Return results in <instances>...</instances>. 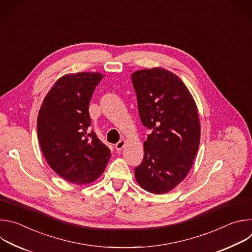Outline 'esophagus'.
Returning a JSON list of instances; mask_svg holds the SVG:
<instances>
[{
    "instance_id": "obj_1",
    "label": "esophagus",
    "mask_w": 252,
    "mask_h": 252,
    "mask_svg": "<svg viewBox=\"0 0 252 252\" xmlns=\"http://www.w3.org/2000/svg\"><path fill=\"white\" fill-rule=\"evenodd\" d=\"M126 146V140L125 139H121L119 142H117L116 143V150L118 151V152H121L123 149H124V147Z\"/></svg>"
}]
</instances>
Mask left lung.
Instances as JSON below:
<instances>
[{"mask_svg": "<svg viewBox=\"0 0 252 252\" xmlns=\"http://www.w3.org/2000/svg\"><path fill=\"white\" fill-rule=\"evenodd\" d=\"M142 126L152 129L145 156L134 168L137 184L152 193L168 192L190 170L200 140V124L192 95L177 76L161 67L131 75Z\"/></svg>", "mask_w": 252, "mask_h": 252, "instance_id": "left-lung-1", "label": "left lung"}]
</instances>
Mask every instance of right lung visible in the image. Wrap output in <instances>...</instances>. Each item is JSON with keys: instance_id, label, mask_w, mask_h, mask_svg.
I'll return each mask as SVG.
<instances>
[{"instance_id": "obj_1", "label": "right lung", "mask_w": 252, "mask_h": 252, "mask_svg": "<svg viewBox=\"0 0 252 252\" xmlns=\"http://www.w3.org/2000/svg\"><path fill=\"white\" fill-rule=\"evenodd\" d=\"M103 77L99 73L65 75L41 105L37 123L40 147L52 169L69 183L94 182L111 158L110 149L90 131L89 104Z\"/></svg>"}]
</instances>
